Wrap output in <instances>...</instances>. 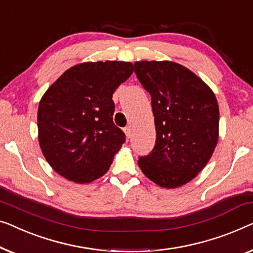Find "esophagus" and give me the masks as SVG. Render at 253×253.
<instances>
[{
  "mask_svg": "<svg viewBox=\"0 0 253 253\" xmlns=\"http://www.w3.org/2000/svg\"><path fill=\"white\" fill-rule=\"evenodd\" d=\"M124 133H126V135L127 138H130V135H131V127L130 126L124 127Z\"/></svg>",
  "mask_w": 253,
  "mask_h": 253,
  "instance_id": "obj_1",
  "label": "esophagus"
}]
</instances>
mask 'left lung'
<instances>
[{
	"label": "left lung",
	"mask_w": 253,
	"mask_h": 253,
	"mask_svg": "<svg viewBox=\"0 0 253 253\" xmlns=\"http://www.w3.org/2000/svg\"><path fill=\"white\" fill-rule=\"evenodd\" d=\"M134 73L151 94L156 141L138 166L161 187L187 184L204 169L218 142L219 107L199 76L172 61H137Z\"/></svg>",
	"instance_id": "8db88e82"
}]
</instances>
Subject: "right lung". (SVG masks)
<instances>
[{"label": "right lung", "instance_id": "add662e5", "mask_svg": "<svg viewBox=\"0 0 253 253\" xmlns=\"http://www.w3.org/2000/svg\"><path fill=\"white\" fill-rule=\"evenodd\" d=\"M132 73L133 65L126 61L83 63L67 69L43 94L39 141L57 173L86 184L108 171L126 141L113 122L112 97Z\"/></svg>", "mask_w": 253, "mask_h": 253}]
</instances>
